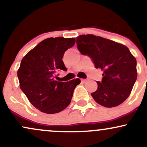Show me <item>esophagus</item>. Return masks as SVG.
<instances>
[{"label":"esophagus","mask_w":147,"mask_h":147,"mask_svg":"<svg viewBox=\"0 0 147 147\" xmlns=\"http://www.w3.org/2000/svg\"><path fill=\"white\" fill-rule=\"evenodd\" d=\"M81 80H82V83H86V79H81Z\"/></svg>","instance_id":"esophagus-1"}]
</instances>
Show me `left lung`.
I'll return each instance as SVG.
<instances>
[{
    "mask_svg": "<svg viewBox=\"0 0 147 147\" xmlns=\"http://www.w3.org/2000/svg\"><path fill=\"white\" fill-rule=\"evenodd\" d=\"M77 49L90 57L96 68L104 71L97 82L95 101L107 108L117 106L129 97L137 79V62L125 45L92 34L77 37Z\"/></svg>",
    "mask_w": 147,
    "mask_h": 147,
    "instance_id": "8db88e82",
    "label": "left lung"
}]
</instances>
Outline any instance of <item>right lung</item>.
Returning a JSON list of instances; mask_svg holds the SVG:
<instances>
[{"label": "right lung", "instance_id": "add662e5", "mask_svg": "<svg viewBox=\"0 0 147 147\" xmlns=\"http://www.w3.org/2000/svg\"><path fill=\"white\" fill-rule=\"evenodd\" d=\"M75 38H48L40 42L21 61L17 75L20 88L32 105L41 112L54 114L70 104L79 79L67 82L55 79L56 72L67 68L62 61Z\"/></svg>", "mask_w": 147, "mask_h": 147}]
</instances>
